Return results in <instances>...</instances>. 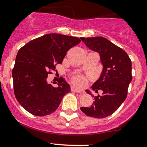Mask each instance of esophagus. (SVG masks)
<instances>
[{"label": "esophagus", "mask_w": 147, "mask_h": 147, "mask_svg": "<svg viewBox=\"0 0 147 147\" xmlns=\"http://www.w3.org/2000/svg\"><path fill=\"white\" fill-rule=\"evenodd\" d=\"M71 90L74 91V92H78V93H84V92L82 90H80L77 89V88H74V87H71Z\"/></svg>", "instance_id": "1"}]
</instances>
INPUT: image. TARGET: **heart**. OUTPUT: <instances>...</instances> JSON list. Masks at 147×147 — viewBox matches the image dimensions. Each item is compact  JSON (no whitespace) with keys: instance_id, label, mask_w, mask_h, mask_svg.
<instances>
[{"instance_id":"b5f03b06","label":"heart","mask_w":147,"mask_h":147,"mask_svg":"<svg viewBox=\"0 0 147 147\" xmlns=\"http://www.w3.org/2000/svg\"><path fill=\"white\" fill-rule=\"evenodd\" d=\"M72 81L75 85L79 87H83L86 86L87 78L83 76H76L72 78Z\"/></svg>"}]
</instances>
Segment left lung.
<instances>
[{
  "instance_id": "8db88e82",
  "label": "left lung",
  "mask_w": 147,
  "mask_h": 147,
  "mask_svg": "<svg viewBox=\"0 0 147 147\" xmlns=\"http://www.w3.org/2000/svg\"><path fill=\"white\" fill-rule=\"evenodd\" d=\"M80 39L90 50L99 53L104 66L101 76L92 86L97 93L103 91L102 95L93 96L94 102L91 107H80V110L90 117L106 118L113 114L126 99L132 78V62L124 50L105 38ZM86 92L91 94L89 90Z\"/></svg>"
}]
</instances>
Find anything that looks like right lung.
I'll return each instance as SVG.
<instances>
[{
    "mask_svg": "<svg viewBox=\"0 0 147 147\" xmlns=\"http://www.w3.org/2000/svg\"><path fill=\"white\" fill-rule=\"evenodd\" d=\"M81 41L74 36L49 34L28 42L19 50L12 69L14 93L17 101L30 113L43 116L53 113L61 99L71 92L66 81L55 88L46 81L56 71L67 52Z\"/></svg>",
    "mask_w": 147,
    "mask_h": 147,
    "instance_id": "1",
    "label": "right lung"
}]
</instances>
